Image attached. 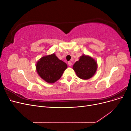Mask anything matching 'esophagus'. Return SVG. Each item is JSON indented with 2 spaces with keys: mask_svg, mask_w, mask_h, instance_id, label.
Segmentation results:
<instances>
[{
  "mask_svg": "<svg viewBox=\"0 0 131 131\" xmlns=\"http://www.w3.org/2000/svg\"><path fill=\"white\" fill-rule=\"evenodd\" d=\"M68 64L70 67V66H72V62H71V61H69L68 62Z\"/></svg>",
  "mask_w": 131,
  "mask_h": 131,
  "instance_id": "esophagus-1",
  "label": "esophagus"
}]
</instances>
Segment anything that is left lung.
Instances as JSON below:
<instances>
[{
  "instance_id": "1",
  "label": "left lung",
  "mask_w": 131,
  "mask_h": 131,
  "mask_svg": "<svg viewBox=\"0 0 131 131\" xmlns=\"http://www.w3.org/2000/svg\"><path fill=\"white\" fill-rule=\"evenodd\" d=\"M98 65L97 61L89 55L83 54L75 62L73 69L78 77L83 80H88L96 74Z\"/></svg>"
}]
</instances>
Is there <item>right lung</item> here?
<instances>
[{
  "label": "right lung",
  "instance_id": "add662e5",
  "mask_svg": "<svg viewBox=\"0 0 131 131\" xmlns=\"http://www.w3.org/2000/svg\"><path fill=\"white\" fill-rule=\"evenodd\" d=\"M67 67L66 63L53 53L39 59L36 64V70L42 79L47 83L52 84L61 78Z\"/></svg>",
  "mask_w": 131,
  "mask_h": 131
}]
</instances>
